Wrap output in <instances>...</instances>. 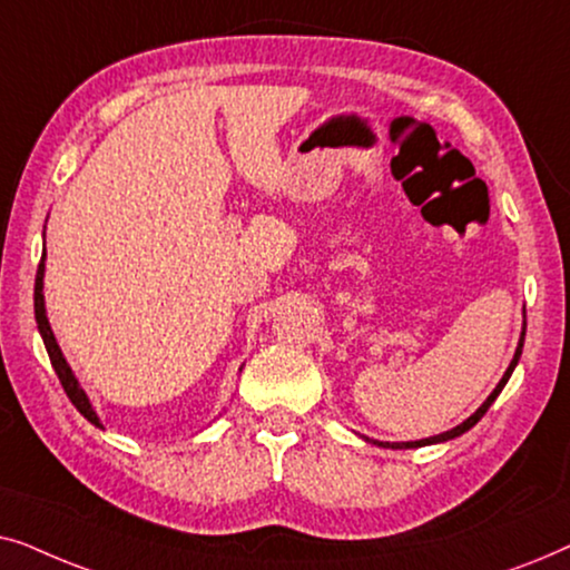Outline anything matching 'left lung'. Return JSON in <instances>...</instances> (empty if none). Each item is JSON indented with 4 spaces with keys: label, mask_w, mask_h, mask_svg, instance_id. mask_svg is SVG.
<instances>
[{
    "label": "left lung",
    "mask_w": 570,
    "mask_h": 570,
    "mask_svg": "<svg viewBox=\"0 0 570 570\" xmlns=\"http://www.w3.org/2000/svg\"><path fill=\"white\" fill-rule=\"evenodd\" d=\"M527 316V314H524ZM524 334H527V318H524V326H521V337H519V345H517V353H513V361H511V365L509 368H505V373H503V379L498 381V386L493 389V392H490V396L485 402L480 404L478 410L472 412L470 417L464 420V423H459L456 428H451V431H446V433H439V435H431V439H420V441H407V443H389V441H371V439H365V441H371V443H376V446H381V449H420V446H431V443H443V441H451V439H456V435H462V433H466L470 431V428H474L482 420V415H485V412L490 410V404H493L495 400H498V394L503 392V386L509 384V379H511V373H513V368H517V363H519V357H521V347H524Z\"/></svg>",
    "instance_id": "obj_1"
}]
</instances>
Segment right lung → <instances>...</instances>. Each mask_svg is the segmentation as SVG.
Here are the masks:
<instances>
[{
    "instance_id": "obj_1",
    "label": "right lung",
    "mask_w": 570,
    "mask_h": 570,
    "mask_svg": "<svg viewBox=\"0 0 570 570\" xmlns=\"http://www.w3.org/2000/svg\"><path fill=\"white\" fill-rule=\"evenodd\" d=\"M43 272H46V252H43L41 264H38V272H36V293H33L36 324H38V332H41V337H43L46 353H49V357H51V365H53V371H57L61 386H65L69 402H72L75 407H77V412H80L82 417H88L92 425L104 428V423H100V417H98V412L92 410L88 394H85V389L80 386V381L75 379V373H72V368H69L67 357H65V353H61L59 342H57V337H53V332H51L49 316H46V301H43Z\"/></svg>"
}]
</instances>
